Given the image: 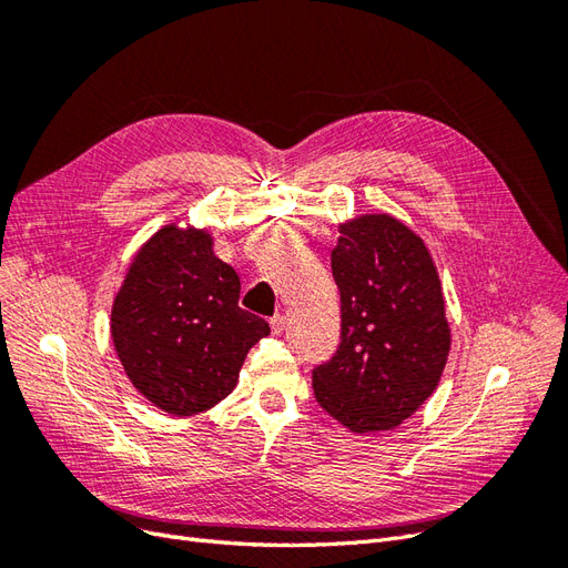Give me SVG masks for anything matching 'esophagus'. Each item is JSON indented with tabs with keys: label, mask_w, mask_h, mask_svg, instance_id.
<instances>
[{
	"label": "esophagus",
	"mask_w": 568,
	"mask_h": 568,
	"mask_svg": "<svg viewBox=\"0 0 568 568\" xmlns=\"http://www.w3.org/2000/svg\"><path fill=\"white\" fill-rule=\"evenodd\" d=\"M284 322H286V320H284V315H274V317L270 320V326H272V334H277V336H280V334L284 332Z\"/></svg>",
	"instance_id": "esophagus-1"
}]
</instances>
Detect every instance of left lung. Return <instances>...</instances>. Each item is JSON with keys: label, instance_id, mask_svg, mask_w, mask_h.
<instances>
[{"label": "left lung", "instance_id": "8db88e82", "mask_svg": "<svg viewBox=\"0 0 568 568\" xmlns=\"http://www.w3.org/2000/svg\"><path fill=\"white\" fill-rule=\"evenodd\" d=\"M338 234L341 343L313 369L315 398L353 434L390 432L436 390L448 363L443 286L422 236L398 217L355 215Z\"/></svg>", "mask_w": 568, "mask_h": 568}]
</instances>
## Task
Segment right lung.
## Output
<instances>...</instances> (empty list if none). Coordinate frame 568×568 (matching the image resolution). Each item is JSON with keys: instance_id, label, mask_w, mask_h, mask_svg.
Returning <instances> with one entry per match:
<instances>
[{"instance_id": "right-lung-1", "label": "right lung", "mask_w": 568, "mask_h": 568, "mask_svg": "<svg viewBox=\"0 0 568 568\" xmlns=\"http://www.w3.org/2000/svg\"><path fill=\"white\" fill-rule=\"evenodd\" d=\"M239 291L209 230L170 222L134 253L111 307V338L149 403L189 417L234 390L246 353L270 334L263 317L239 307Z\"/></svg>"}]
</instances>
